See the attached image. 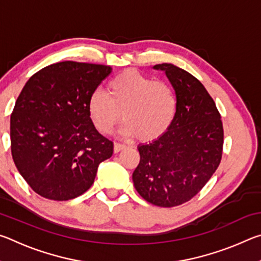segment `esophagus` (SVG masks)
<instances>
[{
	"instance_id": "34e87169",
	"label": "esophagus",
	"mask_w": 261,
	"mask_h": 261,
	"mask_svg": "<svg viewBox=\"0 0 261 261\" xmlns=\"http://www.w3.org/2000/svg\"><path fill=\"white\" fill-rule=\"evenodd\" d=\"M125 147H126L125 145H123V144H118V143H115V144H114V152H115V153H118V152L123 151V149H124Z\"/></svg>"
}]
</instances>
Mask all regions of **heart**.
I'll return each instance as SVG.
<instances>
[{"mask_svg":"<svg viewBox=\"0 0 261 261\" xmlns=\"http://www.w3.org/2000/svg\"><path fill=\"white\" fill-rule=\"evenodd\" d=\"M106 95L95 91L87 110L101 134H110L122 118L121 132L139 140L151 141L169 129L177 112V99L169 84L153 81L136 70H126L107 84Z\"/></svg>","mask_w":261,"mask_h":261,"instance_id":"1","label":"heart"}]
</instances>
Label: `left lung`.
<instances>
[{
    "instance_id": "1",
    "label": "left lung",
    "mask_w": 261,
    "mask_h": 261,
    "mask_svg": "<svg viewBox=\"0 0 261 261\" xmlns=\"http://www.w3.org/2000/svg\"><path fill=\"white\" fill-rule=\"evenodd\" d=\"M153 68L165 71L173 85L177 112L165 134L138 146L132 180L146 201L174 207L192 199L218 169L223 126L214 100L196 77L170 63Z\"/></svg>"
}]
</instances>
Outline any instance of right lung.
<instances>
[{"label":"right lung","instance_id":"1","mask_svg":"<svg viewBox=\"0 0 261 261\" xmlns=\"http://www.w3.org/2000/svg\"><path fill=\"white\" fill-rule=\"evenodd\" d=\"M112 72L109 65L65 61L34 73L10 118L11 154L35 193L70 200L92 187L113 141L100 135L87 110L90 95Z\"/></svg>","mask_w":261,"mask_h":261}]
</instances>
